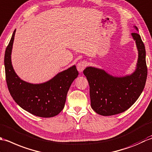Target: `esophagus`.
I'll use <instances>...</instances> for the list:
<instances>
[{"label": "esophagus", "instance_id": "obj_1", "mask_svg": "<svg viewBox=\"0 0 152 152\" xmlns=\"http://www.w3.org/2000/svg\"><path fill=\"white\" fill-rule=\"evenodd\" d=\"M86 65H87V63L85 61H81L77 64V70L79 71V72H82L83 70L85 69V67H86Z\"/></svg>", "mask_w": 152, "mask_h": 152}]
</instances>
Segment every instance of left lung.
<instances>
[{"label": "left lung", "mask_w": 152, "mask_h": 152, "mask_svg": "<svg viewBox=\"0 0 152 152\" xmlns=\"http://www.w3.org/2000/svg\"><path fill=\"white\" fill-rule=\"evenodd\" d=\"M132 35L138 51L137 68L132 75L115 77L92 67L83 71L90 86L91 107L101 115H113L127 110L144 88L148 75L145 46L138 33H132Z\"/></svg>", "instance_id": "obj_1"}]
</instances>
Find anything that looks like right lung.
I'll use <instances>...</instances> for the list:
<instances>
[{
	"label": "right lung",
	"mask_w": 152,
	"mask_h": 152,
	"mask_svg": "<svg viewBox=\"0 0 152 152\" xmlns=\"http://www.w3.org/2000/svg\"><path fill=\"white\" fill-rule=\"evenodd\" d=\"M15 30L4 54L6 80L9 92L21 108L34 115L41 117L57 115L64 109L67 92L78 76V71L73 66L42 84L33 85L21 80L15 73L11 62Z\"/></svg>",
	"instance_id": "obj_1"
}]
</instances>
